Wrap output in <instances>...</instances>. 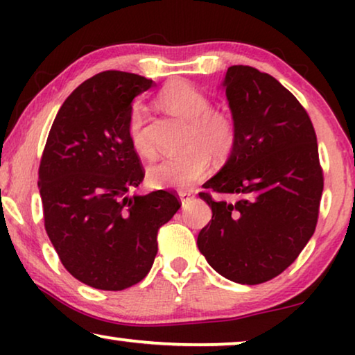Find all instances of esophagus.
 I'll return each mask as SVG.
<instances>
[{
	"mask_svg": "<svg viewBox=\"0 0 355 355\" xmlns=\"http://www.w3.org/2000/svg\"><path fill=\"white\" fill-rule=\"evenodd\" d=\"M193 197V193L192 192H179V198H181V203H182V207L184 205H187L189 202H191V198Z\"/></svg>",
	"mask_w": 355,
	"mask_h": 355,
	"instance_id": "esophagus-1",
	"label": "esophagus"
}]
</instances>
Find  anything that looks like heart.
Listing matches in <instances>:
<instances>
[{
  "instance_id": "1",
  "label": "heart",
  "mask_w": 355,
  "mask_h": 355,
  "mask_svg": "<svg viewBox=\"0 0 355 355\" xmlns=\"http://www.w3.org/2000/svg\"><path fill=\"white\" fill-rule=\"evenodd\" d=\"M158 103L168 113L189 121L182 152L157 159L147 168V179L155 187L189 189L205 176L211 155L226 159L234 152L237 128L231 114L211 110V100L197 87L184 80H173L159 92ZM128 139L139 155L152 153V145L145 132L142 106L134 105L128 116Z\"/></svg>"
}]
</instances>
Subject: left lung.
Instances as JSON below:
<instances>
[{
	"instance_id": "left-lung-1",
	"label": "left lung",
	"mask_w": 355,
	"mask_h": 355,
	"mask_svg": "<svg viewBox=\"0 0 355 355\" xmlns=\"http://www.w3.org/2000/svg\"><path fill=\"white\" fill-rule=\"evenodd\" d=\"M223 87L237 144L203 187L237 200L198 193L213 216L197 245L221 276L260 284L283 273L315 232L323 192L317 135L304 106L273 76L231 66Z\"/></svg>"
}]
</instances>
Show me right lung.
Segmentation results:
<instances>
[{
	"mask_svg": "<svg viewBox=\"0 0 355 355\" xmlns=\"http://www.w3.org/2000/svg\"><path fill=\"white\" fill-rule=\"evenodd\" d=\"M153 80L123 71L80 84L58 111L38 169L45 230L80 283L123 291L148 275L158 230L181 200L168 191L129 196L145 171L128 139L135 96Z\"/></svg>",
	"mask_w": 355,
	"mask_h": 355,
	"instance_id": "obj_1",
	"label": "right lung"
}]
</instances>
